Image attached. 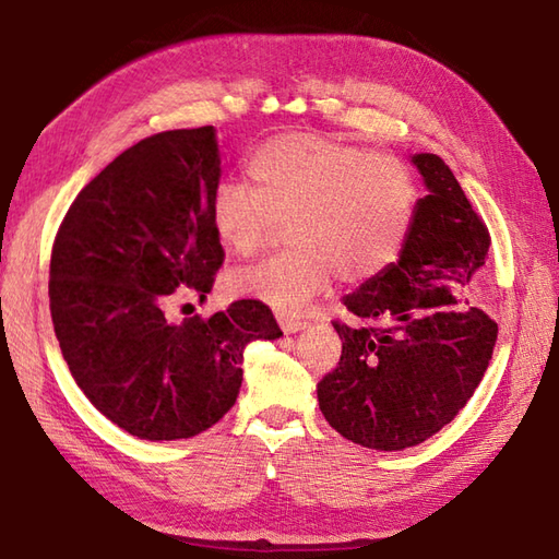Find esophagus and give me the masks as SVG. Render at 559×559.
<instances>
[{"label": "esophagus", "mask_w": 559, "mask_h": 559, "mask_svg": "<svg viewBox=\"0 0 559 559\" xmlns=\"http://www.w3.org/2000/svg\"><path fill=\"white\" fill-rule=\"evenodd\" d=\"M281 326L286 334H295V331L300 329H307L310 326V322H305V319H293V317H281Z\"/></svg>", "instance_id": "esophagus-1"}]
</instances>
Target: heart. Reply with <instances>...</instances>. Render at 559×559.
Returning <instances> with one entry per match:
<instances>
[{
	"mask_svg": "<svg viewBox=\"0 0 559 559\" xmlns=\"http://www.w3.org/2000/svg\"><path fill=\"white\" fill-rule=\"evenodd\" d=\"M248 182L211 194V225L249 254L288 221V249L233 273V286L281 312H298L334 273L360 283L394 264L411 233L418 185L406 163L324 134L290 132L259 144Z\"/></svg>",
	"mask_w": 559,
	"mask_h": 559,
	"instance_id": "obj_1",
	"label": "heart"
}]
</instances>
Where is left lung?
<instances>
[{
  "label": "left lung",
  "instance_id": "obj_1",
  "mask_svg": "<svg viewBox=\"0 0 559 559\" xmlns=\"http://www.w3.org/2000/svg\"><path fill=\"white\" fill-rule=\"evenodd\" d=\"M425 177L401 257L343 295L353 322L334 319L341 360L317 384L319 408L338 435L379 451L430 439L466 406L492 360L497 324L459 293L485 264L490 230L449 165L413 158Z\"/></svg>",
  "mask_w": 559,
  "mask_h": 559
}]
</instances>
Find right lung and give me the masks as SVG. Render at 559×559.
<instances>
[{
	"instance_id": "obj_1",
	"label": "right lung",
	"mask_w": 559,
	"mask_h": 559,
	"mask_svg": "<svg viewBox=\"0 0 559 559\" xmlns=\"http://www.w3.org/2000/svg\"><path fill=\"white\" fill-rule=\"evenodd\" d=\"M216 129L141 139L81 189L52 242L50 312L71 377L139 439L216 425L242 386L245 348L283 336L264 302L168 319L175 295L211 293L223 247L211 225Z\"/></svg>"
}]
</instances>
